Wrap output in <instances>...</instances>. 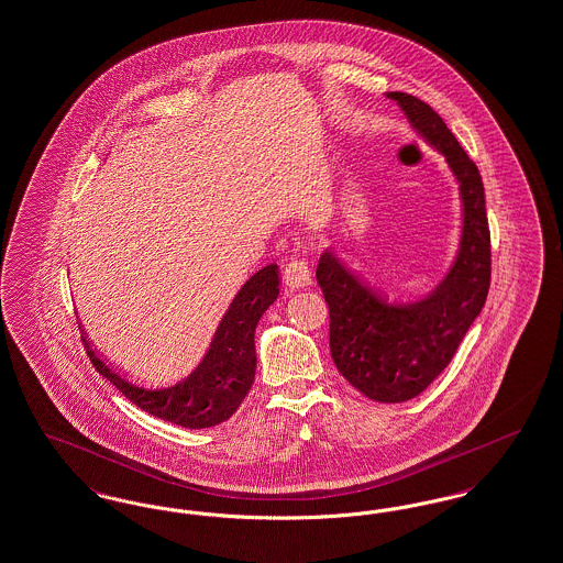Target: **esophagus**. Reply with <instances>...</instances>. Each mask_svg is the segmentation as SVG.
Returning a JSON list of instances; mask_svg holds the SVG:
<instances>
[{"label": "esophagus", "mask_w": 563, "mask_h": 563, "mask_svg": "<svg viewBox=\"0 0 563 563\" xmlns=\"http://www.w3.org/2000/svg\"><path fill=\"white\" fill-rule=\"evenodd\" d=\"M283 280L287 285L289 291L295 289H303V287H310L312 285V272L308 268V264L303 260H289L285 272H283Z\"/></svg>", "instance_id": "esophagus-1"}]
</instances>
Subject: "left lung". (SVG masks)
Returning <instances> with one entry per match:
<instances>
[{"label":"left lung","instance_id":"1","mask_svg":"<svg viewBox=\"0 0 563 563\" xmlns=\"http://www.w3.org/2000/svg\"><path fill=\"white\" fill-rule=\"evenodd\" d=\"M428 146L446 161L459 186L461 228L454 257L423 295L389 299L368 287L327 247L316 280L329 303L331 356L339 373L375 402L417 398L452 361L490 287V232L482 176L442 117L423 100L387 91Z\"/></svg>","mask_w":563,"mask_h":563}]
</instances>
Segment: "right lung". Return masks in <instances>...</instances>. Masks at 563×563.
Returning a JSON list of instances; mask_svg holds the SVG:
<instances>
[{"label": "right lung", "instance_id": "add662e5", "mask_svg": "<svg viewBox=\"0 0 563 563\" xmlns=\"http://www.w3.org/2000/svg\"><path fill=\"white\" fill-rule=\"evenodd\" d=\"M278 291V264L255 272L234 295L201 362L180 382L163 387H144L125 379L91 350L86 335L81 339L93 368L135 406L180 428H213L234 415L253 385L255 327Z\"/></svg>", "mask_w": 563, "mask_h": 563}]
</instances>
